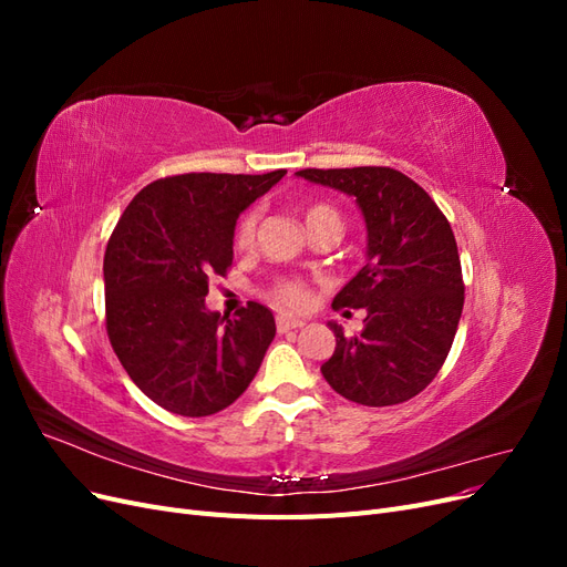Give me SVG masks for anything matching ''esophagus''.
<instances>
[{
	"instance_id": "esophagus-1",
	"label": "esophagus",
	"mask_w": 567,
	"mask_h": 567,
	"mask_svg": "<svg viewBox=\"0 0 567 567\" xmlns=\"http://www.w3.org/2000/svg\"><path fill=\"white\" fill-rule=\"evenodd\" d=\"M305 321L302 319H293V317H277V329L279 333H288V331H296V329H302Z\"/></svg>"
}]
</instances>
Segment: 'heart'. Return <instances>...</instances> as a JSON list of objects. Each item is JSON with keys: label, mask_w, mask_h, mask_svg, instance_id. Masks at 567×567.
Instances as JSON below:
<instances>
[{"label": "heart", "mask_w": 567, "mask_h": 567, "mask_svg": "<svg viewBox=\"0 0 567 567\" xmlns=\"http://www.w3.org/2000/svg\"><path fill=\"white\" fill-rule=\"evenodd\" d=\"M305 221H307V229L312 231L315 227L323 225V221H340V215H338L336 208H331V205L312 203V205H307V208H305ZM255 227H257V213L250 210L241 219H238L236 234H234V246L236 248L252 246ZM267 298L271 302L281 305V307H293V310H296V307H302L307 302L310 293H307V286L298 279H279L267 288Z\"/></svg>", "instance_id": "heart-1"}]
</instances>
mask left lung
I'll return each instance as SVG.
<instances>
[{"label": "left lung", "instance_id": "left-lung-1", "mask_svg": "<svg viewBox=\"0 0 567 567\" xmlns=\"http://www.w3.org/2000/svg\"><path fill=\"white\" fill-rule=\"evenodd\" d=\"M298 175L354 196L369 231V262L333 300V310L367 307L364 329L346 336L338 323H329L336 352L321 364L323 379L364 406L416 398L447 359L463 310L450 219L400 169L307 167Z\"/></svg>", "mask_w": 567, "mask_h": 567}]
</instances>
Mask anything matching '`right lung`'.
Listing matches in <instances>:
<instances>
[{"instance_id":"1","label":"right lung","mask_w":567,"mask_h":567,"mask_svg":"<svg viewBox=\"0 0 567 567\" xmlns=\"http://www.w3.org/2000/svg\"><path fill=\"white\" fill-rule=\"evenodd\" d=\"M286 175L188 173L132 198L104 255L106 331L134 385L179 416H210L241 398L277 333L248 302L234 319L205 310L208 279L227 277L234 227Z\"/></svg>"}]
</instances>
